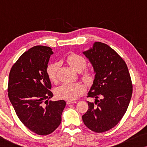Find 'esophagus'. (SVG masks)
I'll return each instance as SVG.
<instances>
[{
	"label": "esophagus",
	"instance_id": "obj_1",
	"mask_svg": "<svg viewBox=\"0 0 147 147\" xmlns=\"http://www.w3.org/2000/svg\"><path fill=\"white\" fill-rule=\"evenodd\" d=\"M76 100H67V104H76Z\"/></svg>",
	"mask_w": 147,
	"mask_h": 147
}]
</instances>
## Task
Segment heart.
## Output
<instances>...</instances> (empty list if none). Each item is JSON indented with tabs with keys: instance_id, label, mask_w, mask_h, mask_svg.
<instances>
[{
	"instance_id": "obj_1",
	"label": "heart",
	"mask_w": 147,
	"mask_h": 147,
	"mask_svg": "<svg viewBox=\"0 0 147 147\" xmlns=\"http://www.w3.org/2000/svg\"><path fill=\"white\" fill-rule=\"evenodd\" d=\"M67 63L76 71L80 72L85 68L86 61L83 57L78 54L72 53L67 56L66 59ZM59 67L57 62H53L48 65L47 74L48 78L52 82L57 80V71ZM82 78L86 83L93 82L94 75L91 70L86 69L82 74ZM84 92V86L80 83H63L57 88L55 94L61 99L72 100H75Z\"/></svg>"
}]
</instances>
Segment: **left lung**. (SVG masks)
Listing matches in <instances>:
<instances>
[{
	"instance_id": "1",
	"label": "left lung",
	"mask_w": 147,
	"mask_h": 147,
	"mask_svg": "<svg viewBox=\"0 0 147 147\" xmlns=\"http://www.w3.org/2000/svg\"><path fill=\"white\" fill-rule=\"evenodd\" d=\"M82 53L95 74L88 93L95 102H88L89 108L82 120L92 131L106 132L114 127L126 112L132 94L131 78L125 61L106 44L95 42Z\"/></svg>"
}]
</instances>
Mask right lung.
<instances>
[{"label": "right lung", "mask_w": 147, "mask_h": 147, "mask_svg": "<svg viewBox=\"0 0 147 147\" xmlns=\"http://www.w3.org/2000/svg\"><path fill=\"white\" fill-rule=\"evenodd\" d=\"M52 49L37 45L21 55L12 67L8 96L18 118L26 127L39 135L53 132L61 122L66 102L53 97L47 74Z\"/></svg>", "instance_id": "1"}]
</instances>
